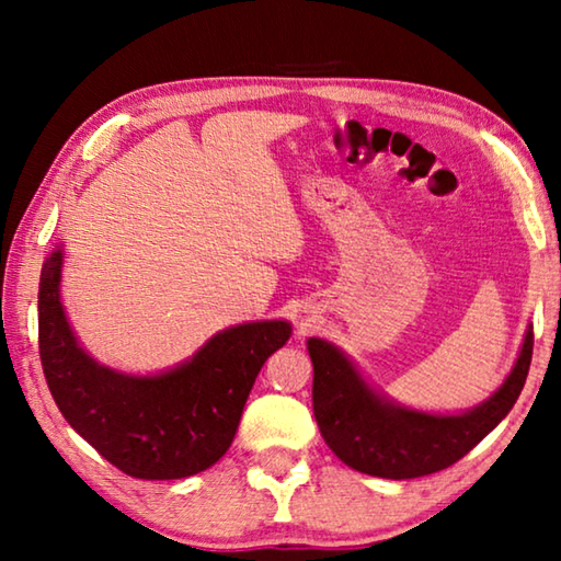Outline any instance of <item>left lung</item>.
Returning a JSON list of instances; mask_svg holds the SVG:
<instances>
[{"instance_id":"8db88e82","label":"left lung","mask_w":561,"mask_h":561,"mask_svg":"<svg viewBox=\"0 0 561 561\" xmlns=\"http://www.w3.org/2000/svg\"><path fill=\"white\" fill-rule=\"evenodd\" d=\"M531 344L535 334L527 331L515 368L490 401L462 415H428L383 401L339 348L309 339L319 431L336 458L376 478L411 480L450 468L512 411L527 381Z\"/></svg>"}]
</instances>
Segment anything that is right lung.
<instances>
[{
  "mask_svg": "<svg viewBox=\"0 0 561 561\" xmlns=\"http://www.w3.org/2000/svg\"><path fill=\"white\" fill-rule=\"evenodd\" d=\"M61 252L39 282V356L71 428L130 478L178 480L215 465L232 445L264 360L289 341L287 321L222 331L190 364L150 378L99 366L76 344L61 301Z\"/></svg>",
  "mask_w": 561,
  "mask_h": 561,
  "instance_id": "1",
  "label": "right lung"
}]
</instances>
